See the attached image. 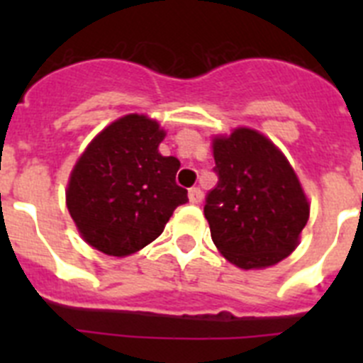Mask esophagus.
<instances>
[{
    "instance_id": "34e87169",
    "label": "esophagus",
    "mask_w": 363,
    "mask_h": 363,
    "mask_svg": "<svg viewBox=\"0 0 363 363\" xmlns=\"http://www.w3.org/2000/svg\"><path fill=\"white\" fill-rule=\"evenodd\" d=\"M201 200H203V192L200 191V187L189 189V201H191V203L198 205Z\"/></svg>"
}]
</instances>
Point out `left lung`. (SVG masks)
<instances>
[{
	"label": "left lung",
	"instance_id": "left-lung-1",
	"mask_svg": "<svg viewBox=\"0 0 363 363\" xmlns=\"http://www.w3.org/2000/svg\"><path fill=\"white\" fill-rule=\"evenodd\" d=\"M216 187L203 213L214 245L242 269L274 265L294 251L309 203L293 167L267 138L236 129L213 142Z\"/></svg>",
	"mask_w": 363,
	"mask_h": 363
}]
</instances>
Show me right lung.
I'll use <instances>...</instances> for the list:
<instances>
[{"label":"right lung","mask_w":363,"mask_h":363,"mask_svg":"<svg viewBox=\"0 0 363 363\" xmlns=\"http://www.w3.org/2000/svg\"><path fill=\"white\" fill-rule=\"evenodd\" d=\"M165 133L147 116L129 114L92 140L70 174L67 207L89 245L127 256L165 229L187 189L176 184L179 162L162 156Z\"/></svg>","instance_id":"1"}]
</instances>
